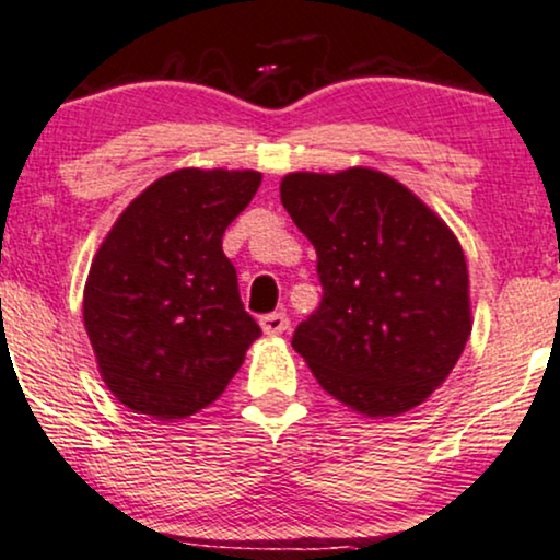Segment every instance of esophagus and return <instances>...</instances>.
I'll return each mask as SVG.
<instances>
[{"mask_svg": "<svg viewBox=\"0 0 560 560\" xmlns=\"http://www.w3.org/2000/svg\"><path fill=\"white\" fill-rule=\"evenodd\" d=\"M291 327V319H288L285 312H272L261 317V330L265 335H282Z\"/></svg>", "mask_w": 560, "mask_h": 560, "instance_id": "esophagus-1", "label": "esophagus"}]
</instances>
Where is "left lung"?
<instances>
[{
    "mask_svg": "<svg viewBox=\"0 0 560 560\" xmlns=\"http://www.w3.org/2000/svg\"><path fill=\"white\" fill-rule=\"evenodd\" d=\"M280 201L317 252L322 301L293 332L317 383L366 417H396L445 383L471 332L456 235L390 175L291 173Z\"/></svg>",
    "mask_w": 560,
    "mask_h": 560,
    "instance_id": "obj_1",
    "label": "left lung"
}]
</instances>
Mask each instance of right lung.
I'll return each instance as SVG.
<instances>
[{
  "label": "right lung",
  "instance_id": "obj_1",
  "mask_svg": "<svg viewBox=\"0 0 560 560\" xmlns=\"http://www.w3.org/2000/svg\"><path fill=\"white\" fill-rule=\"evenodd\" d=\"M259 183L254 170H175L130 201L98 246L83 325L102 380L136 413L167 422L201 411L261 335L222 252Z\"/></svg>",
  "mask_w": 560,
  "mask_h": 560
}]
</instances>
